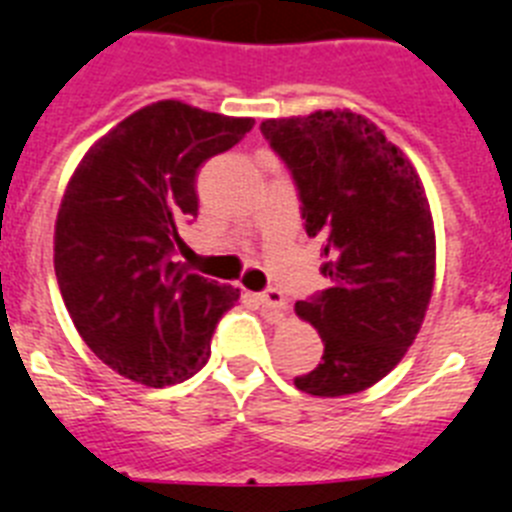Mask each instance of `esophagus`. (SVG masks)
I'll list each match as a JSON object with an SVG mask.
<instances>
[{
	"mask_svg": "<svg viewBox=\"0 0 512 512\" xmlns=\"http://www.w3.org/2000/svg\"><path fill=\"white\" fill-rule=\"evenodd\" d=\"M259 303L264 305V308H269V310H277V313L287 310V298L279 290H274V287H269V290L261 292Z\"/></svg>",
	"mask_w": 512,
	"mask_h": 512,
	"instance_id": "esophagus-1",
	"label": "esophagus"
}]
</instances>
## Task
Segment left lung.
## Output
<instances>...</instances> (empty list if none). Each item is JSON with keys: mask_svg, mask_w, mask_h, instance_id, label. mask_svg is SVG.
Returning a JSON list of instances; mask_svg holds the SVG:
<instances>
[{"mask_svg": "<svg viewBox=\"0 0 512 512\" xmlns=\"http://www.w3.org/2000/svg\"><path fill=\"white\" fill-rule=\"evenodd\" d=\"M261 134L298 186L305 233L323 238L329 287L295 303L323 357L295 386L347 396L386 378L425 321L435 230L425 186L404 152L352 111L266 119Z\"/></svg>", "mask_w": 512, "mask_h": 512, "instance_id": "1", "label": "left lung"}]
</instances>
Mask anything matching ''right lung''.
<instances>
[{"label": "right lung", "mask_w": 512, "mask_h": 512, "mask_svg": "<svg viewBox=\"0 0 512 512\" xmlns=\"http://www.w3.org/2000/svg\"><path fill=\"white\" fill-rule=\"evenodd\" d=\"M253 119L160 100L87 150L61 199L54 269L74 326L108 368L163 388L204 368L240 292L173 261L199 214L196 173Z\"/></svg>", "instance_id": "obj_1"}]
</instances>
